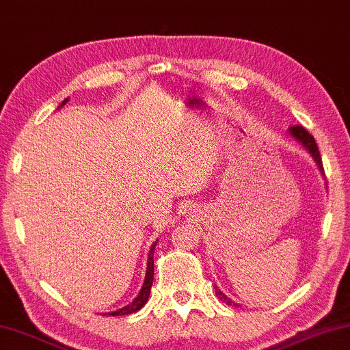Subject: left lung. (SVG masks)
Listing matches in <instances>:
<instances>
[{"mask_svg":"<svg viewBox=\"0 0 350 350\" xmlns=\"http://www.w3.org/2000/svg\"><path fill=\"white\" fill-rule=\"evenodd\" d=\"M290 134L293 137L296 139V141H299L302 146H304L307 150L310 152V155L314 157V160L317 165H319L320 171L323 172V163H321V157H320V152H319V146H317L315 139L312 134H309V131L304 126H299V124H295V126L290 128ZM216 296L221 299L222 302H226V304L229 306H234V307H240V304H237V302H234L230 299V297H227L226 295L221 290H216Z\"/></svg>","mask_w":350,"mask_h":350,"instance_id":"obj_1","label":"left lung"}]
</instances>
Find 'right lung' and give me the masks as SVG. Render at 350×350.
<instances>
[{
    "instance_id": "1",
    "label": "right lung",
    "mask_w": 350,
    "mask_h": 350,
    "mask_svg": "<svg viewBox=\"0 0 350 350\" xmlns=\"http://www.w3.org/2000/svg\"><path fill=\"white\" fill-rule=\"evenodd\" d=\"M68 102V99H65L62 104L60 105H65ZM155 246H157V241L152 245L150 248V253H148V262H147V273H146V280H144V285H142V290L139 293L136 299H134L131 304L123 307V309L120 310H115V312H109L110 317H116V315H128V314H134V312H137L141 307L146 306V302L148 301V296H150V288H152V283H153V251H155Z\"/></svg>"
}]
</instances>
